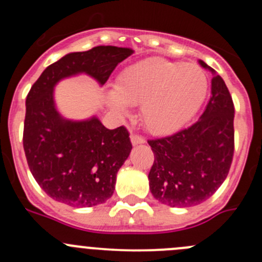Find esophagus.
<instances>
[{"label":"esophagus","mask_w":262,"mask_h":262,"mask_svg":"<svg viewBox=\"0 0 262 262\" xmlns=\"http://www.w3.org/2000/svg\"><path fill=\"white\" fill-rule=\"evenodd\" d=\"M130 141H132V143L136 146V144L144 143V142H146V139H144L142 136H138V134H136V133H132L130 134Z\"/></svg>","instance_id":"34e87169"}]
</instances>
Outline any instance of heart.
<instances>
[{
  "label": "heart",
  "instance_id": "b5f03b06",
  "mask_svg": "<svg viewBox=\"0 0 262 262\" xmlns=\"http://www.w3.org/2000/svg\"><path fill=\"white\" fill-rule=\"evenodd\" d=\"M115 87L109 96L114 109L124 113L126 104L141 105L148 130L168 134L184 126L202 106L209 80L198 64L152 58L125 68Z\"/></svg>",
  "mask_w": 262,
  "mask_h": 262
}]
</instances>
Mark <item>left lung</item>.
<instances>
[{
    "instance_id": "left-lung-1",
    "label": "left lung",
    "mask_w": 262,
    "mask_h": 262,
    "mask_svg": "<svg viewBox=\"0 0 262 262\" xmlns=\"http://www.w3.org/2000/svg\"><path fill=\"white\" fill-rule=\"evenodd\" d=\"M212 96L199 120L171 136L148 139L155 161L149 189L170 207H194L209 199L226 180L234 152V105L228 87L215 71Z\"/></svg>"
}]
</instances>
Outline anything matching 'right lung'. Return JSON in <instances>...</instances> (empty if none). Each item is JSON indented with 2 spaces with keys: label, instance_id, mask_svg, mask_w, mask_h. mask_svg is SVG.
I'll return each instance as SVG.
<instances>
[{
  "label": "right lung",
  "instance_id": "right-lung-1",
  "mask_svg": "<svg viewBox=\"0 0 262 262\" xmlns=\"http://www.w3.org/2000/svg\"><path fill=\"white\" fill-rule=\"evenodd\" d=\"M129 48L100 46L70 53L44 70L26 96L23 144L26 161L39 186L59 203L94 207L113 195L116 173L132 149L124 125L106 129L97 118L66 120L53 101V87L68 76L84 72L101 84Z\"/></svg>",
  "mask_w": 262,
  "mask_h": 262
}]
</instances>
